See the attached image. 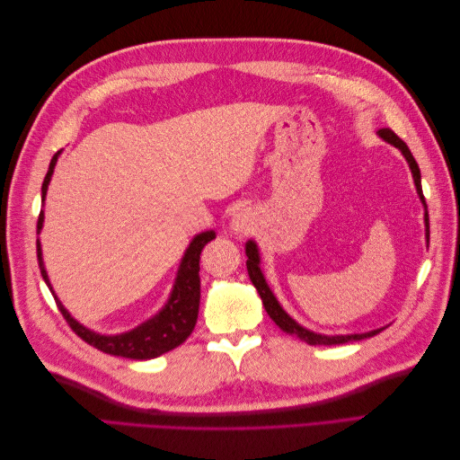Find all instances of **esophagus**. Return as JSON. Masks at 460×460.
Here are the masks:
<instances>
[{
	"label": "esophagus",
	"mask_w": 460,
	"mask_h": 460,
	"mask_svg": "<svg viewBox=\"0 0 460 460\" xmlns=\"http://www.w3.org/2000/svg\"><path fill=\"white\" fill-rule=\"evenodd\" d=\"M230 226L235 234H249L255 228V213L252 208H240V211L232 217Z\"/></svg>",
	"instance_id": "1"
}]
</instances>
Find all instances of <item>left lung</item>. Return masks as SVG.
<instances>
[{"label": "left lung", "mask_w": 460, "mask_h": 460, "mask_svg": "<svg viewBox=\"0 0 460 460\" xmlns=\"http://www.w3.org/2000/svg\"><path fill=\"white\" fill-rule=\"evenodd\" d=\"M378 136L382 137L384 142L392 144L394 147H397L402 157L407 159L409 163V169L412 172V180H414V186H416V193H419V198L424 205V225H426V243H429V220H428V207H426V199L422 196V184H420V169H419V163L414 161L411 149L407 147V144L401 140L399 136H395V132H392L389 128H382L378 130ZM245 255H247V272H249V278H252L253 286L257 288L259 296L262 299V305H264V311L269 313V316L274 320L276 326L284 330L286 333H289V336H296L299 338L301 341L309 343V345H340V343H349V341H358V340H367V338H372L376 336V333H380L384 328H378V330H370V332H365V333H345V336H326V333H316L313 330H307L305 326H301L299 323H296L294 318H291L284 309L282 305L278 303L276 296L272 294V289L269 288L267 280H264V274L261 270V253H259V247L253 240H249L245 243Z\"/></svg>", "instance_id": "8db88e82"}]
</instances>
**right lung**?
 I'll list each match as a JSON object with an SVG mask.
<instances>
[{
    "label": "right lung",
    "instance_id": "right-lung-1",
    "mask_svg": "<svg viewBox=\"0 0 460 460\" xmlns=\"http://www.w3.org/2000/svg\"><path fill=\"white\" fill-rule=\"evenodd\" d=\"M59 153L61 151H58L53 155L48 174L44 178V184H41V203L46 201L48 186H49V180L53 176L55 164H58ZM41 226H44V211H40V217H38V234L41 232ZM215 235H217L215 230H207V232H199L198 235H193V240L190 242L188 249L184 252L182 261H180V267H178V272L174 278V286H172L169 299H166V303H164V307L157 314L147 318L146 323H142L140 326H136V328H132L128 332H122V333L93 332V330L86 328L84 324H80L78 320L73 318L71 313L63 307V303L58 299V296H55L48 270L44 267L40 238L36 242L38 264H40L41 278H44V282L48 284L49 291L53 294L59 311L63 313L68 326H71L82 340L107 355L147 360V358L161 357L163 353L174 349V347H178L180 343H184L190 333L193 332V328H196L198 313H199V297H201L199 255L203 252V247L211 240H215Z\"/></svg>",
    "mask_w": 460,
    "mask_h": 460
}]
</instances>
